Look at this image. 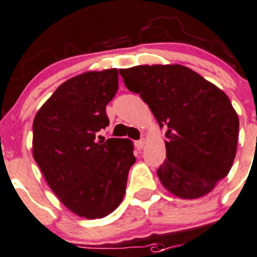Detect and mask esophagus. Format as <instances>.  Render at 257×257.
Masks as SVG:
<instances>
[{
	"label": "esophagus",
	"instance_id": "obj_1",
	"mask_svg": "<svg viewBox=\"0 0 257 257\" xmlns=\"http://www.w3.org/2000/svg\"><path fill=\"white\" fill-rule=\"evenodd\" d=\"M145 145H146L145 140H140V141H137V142H134V146H136L137 150H142V148L145 147Z\"/></svg>",
	"mask_w": 257,
	"mask_h": 257
}]
</instances>
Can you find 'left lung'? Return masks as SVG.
Here are the masks:
<instances>
[{"label":"left lung","instance_id":"obj_1","mask_svg":"<svg viewBox=\"0 0 257 257\" xmlns=\"http://www.w3.org/2000/svg\"><path fill=\"white\" fill-rule=\"evenodd\" d=\"M119 73L166 128V160L157 170L162 185L183 199L212 191L236 157L239 121L228 96L180 64L137 66Z\"/></svg>","mask_w":257,"mask_h":257}]
</instances>
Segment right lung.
Masks as SVG:
<instances>
[{"instance_id":"obj_1","label":"right lung","mask_w":257,"mask_h":257,"mask_svg":"<svg viewBox=\"0 0 257 257\" xmlns=\"http://www.w3.org/2000/svg\"><path fill=\"white\" fill-rule=\"evenodd\" d=\"M117 83L116 68L69 78L33 123V156L48 185L71 212L87 219L116 209L136 162L129 140L97 141V132L109 125L106 105Z\"/></svg>"}]
</instances>
